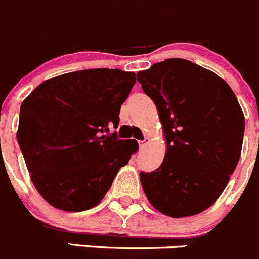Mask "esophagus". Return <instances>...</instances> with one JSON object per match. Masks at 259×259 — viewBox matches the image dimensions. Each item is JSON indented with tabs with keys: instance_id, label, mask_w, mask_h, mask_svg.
Wrapping results in <instances>:
<instances>
[{
	"instance_id": "obj_1",
	"label": "esophagus",
	"mask_w": 259,
	"mask_h": 259,
	"mask_svg": "<svg viewBox=\"0 0 259 259\" xmlns=\"http://www.w3.org/2000/svg\"><path fill=\"white\" fill-rule=\"evenodd\" d=\"M138 143H140V148L143 149V148L146 147V146H147V138H145V140L138 141Z\"/></svg>"
}]
</instances>
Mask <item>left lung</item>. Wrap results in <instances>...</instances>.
<instances>
[{
    "label": "left lung",
    "mask_w": 259,
    "mask_h": 259,
    "mask_svg": "<svg viewBox=\"0 0 259 259\" xmlns=\"http://www.w3.org/2000/svg\"><path fill=\"white\" fill-rule=\"evenodd\" d=\"M166 138L161 166L141 172L149 203L173 218L198 214L227 187L241 157L244 116L236 95L214 72L183 58L140 71Z\"/></svg>",
    "instance_id": "obj_1"
}]
</instances>
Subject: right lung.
Returning a JSON list of instances; mask_svg holds the SVG:
<instances>
[{"label": "right lung", "mask_w": 259, "mask_h": 259, "mask_svg": "<svg viewBox=\"0 0 259 259\" xmlns=\"http://www.w3.org/2000/svg\"><path fill=\"white\" fill-rule=\"evenodd\" d=\"M136 83L135 72L108 68L60 74L21 105L17 140L37 192L55 208L97 206L138 149L110 133Z\"/></svg>", "instance_id": "1"}]
</instances>
